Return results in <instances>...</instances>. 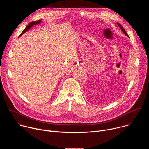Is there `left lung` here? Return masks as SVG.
I'll return each mask as SVG.
<instances>
[{
	"label": "left lung",
	"instance_id": "8db88e82",
	"mask_svg": "<svg viewBox=\"0 0 149 149\" xmlns=\"http://www.w3.org/2000/svg\"><path fill=\"white\" fill-rule=\"evenodd\" d=\"M117 25H118V26L120 28V29H121V30L123 31V33H124V34H125L126 36H127L129 37V35H127V33H126V32H125V31L124 30V29L123 28V26H121V25L120 24H118V23H117Z\"/></svg>",
	"mask_w": 149,
	"mask_h": 149
}]
</instances>
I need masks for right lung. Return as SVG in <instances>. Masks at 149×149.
Listing matches in <instances>:
<instances>
[{
    "label": "right lung",
    "mask_w": 149,
    "mask_h": 149,
    "mask_svg": "<svg viewBox=\"0 0 149 149\" xmlns=\"http://www.w3.org/2000/svg\"><path fill=\"white\" fill-rule=\"evenodd\" d=\"M42 20H37V21H33V22H31V23H29V24L26 27V28L22 31V32L20 33V35H19V36H20L21 35H22L24 33H25L26 32H27L31 28H32L33 25H38V24H40Z\"/></svg>",
    "instance_id": "right-lung-1"
}]
</instances>
